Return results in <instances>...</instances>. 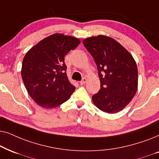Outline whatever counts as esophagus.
<instances>
[{"label": "esophagus", "instance_id": "obj_1", "mask_svg": "<svg viewBox=\"0 0 159 159\" xmlns=\"http://www.w3.org/2000/svg\"><path fill=\"white\" fill-rule=\"evenodd\" d=\"M86 81H87V79H86V78H84L83 79H82V81H80V84H81V85H84V84H85L86 83Z\"/></svg>", "mask_w": 159, "mask_h": 159}]
</instances>
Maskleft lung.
Here are the masks:
<instances>
[{"instance_id":"1","label":"left lung","mask_w":159,"mask_h":159,"mask_svg":"<svg viewBox=\"0 0 159 159\" xmlns=\"http://www.w3.org/2000/svg\"><path fill=\"white\" fill-rule=\"evenodd\" d=\"M98 69L100 89L92 96L94 105L102 111L116 113L122 111L136 94L138 70L132 55L116 40L105 35L84 39Z\"/></svg>"}]
</instances>
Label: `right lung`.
Segmentation results:
<instances>
[{
	"instance_id": "1",
	"label": "right lung",
	"mask_w": 159,
	"mask_h": 159,
	"mask_svg": "<svg viewBox=\"0 0 159 159\" xmlns=\"http://www.w3.org/2000/svg\"><path fill=\"white\" fill-rule=\"evenodd\" d=\"M80 42L75 37L53 34L26 53L21 75L29 95L39 106L46 109L57 107L75 91L67 76L65 56Z\"/></svg>"
}]
</instances>
